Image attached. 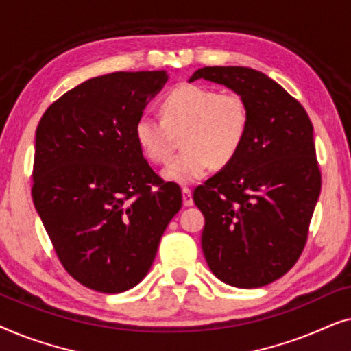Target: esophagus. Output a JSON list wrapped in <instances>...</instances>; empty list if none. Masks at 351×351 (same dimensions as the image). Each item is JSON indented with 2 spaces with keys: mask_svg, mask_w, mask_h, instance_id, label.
Wrapping results in <instances>:
<instances>
[{
  "mask_svg": "<svg viewBox=\"0 0 351 351\" xmlns=\"http://www.w3.org/2000/svg\"><path fill=\"white\" fill-rule=\"evenodd\" d=\"M182 199H184V206H193V196H191V190L186 189V186H184L182 189Z\"/></svg>",
  "mask_w": 351,
  "mask_h": 351,
  "instance_id": "obj_1",
  "label": "esophagus"
}]
</instances>
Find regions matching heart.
Segmentation results:
<instances>
[{"mask_svg": "<svg viewBox=\"0 0 351 351\" xmlns=\"http://www.w3.org/2000/svg\"><path fill=\"white\" fill-rule=\"evenodd\" d=\"M160 113L161 119L138 118L134 138L148 161L162 165L174 150V136L184 132V152L162 169V177L176 184H193L213 165H230L246 141L251 119L241 95L201 84L177 86L162 97Z\"/></svg>", "mask_w": 351, "mask_h": 351, "instance_id": "obj_1", "label": "heart"}]
</instances>
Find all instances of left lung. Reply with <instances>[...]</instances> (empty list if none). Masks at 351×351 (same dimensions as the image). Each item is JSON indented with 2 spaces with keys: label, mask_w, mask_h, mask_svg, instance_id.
Returning a JSON list of instances; mask_svg holds the SVG:
<instances>
[{
  "label": "left lung",
  "mask_w": 351,
  "mask_h": 351,
  "mask_svg": "<svg viewBox=\"0 0 351 351\" xmlns=\"http://www.w3.org/2000/svg\"><path fill=\"white\" fill-rule=\"evenodd\" d=\"M223 84L247 102L249 129L237 158L199 185L206 262L220 281L270 285L304 251L321 191L313 124L276 81L247 66H204L190 76Z\"/></svg>",
  "instance_id": "8db88e82"
}]
</instances>
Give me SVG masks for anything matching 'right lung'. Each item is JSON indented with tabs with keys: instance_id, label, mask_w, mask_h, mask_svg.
I'll return each instance as SVG.
<instances>
[{
	"instance_id": "1",
	"label": "right lung",
	"mask_w": 351,
	"mask_h": 351,
	"mask_svg": "<svg viewBox=\"0 0 351 351\" xmlns=\"http://www.w3.org/2000/svg\"><path fill=\"white\" fill-rule=\"evenodd\" d=\"M167 71H117L56 100L36 128L32 196L62 265L89 289L138 285L167 223L182 208L177 184L155 174L134 126Z\"/></svg>"
}]
</instances>
